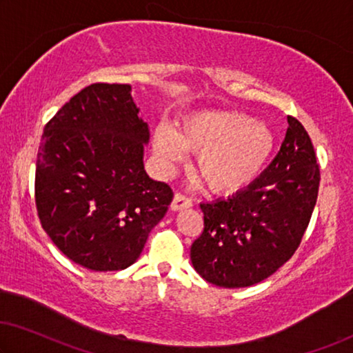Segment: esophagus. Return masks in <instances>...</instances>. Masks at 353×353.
I'll list each match as a JSON object with an SVG mask.
<instances>
[{
  "label": "esophagus",
  "mask_w": 353,
  "mask_h": 353,
  "mask_svg": "<svg viewBox=\"0 0 353 353\" xmlns=\"http://www.w3.org/2000/svg\"><path fill=\"white\" fill-rule=\"evenodd\" d=\"M188 208H192V199L187 198L185 194H182V193H176L174 198H172L171 209L182 210V209H188Z\"/></svg>",
  "instance_id": "obj_1"
}]
</instances>
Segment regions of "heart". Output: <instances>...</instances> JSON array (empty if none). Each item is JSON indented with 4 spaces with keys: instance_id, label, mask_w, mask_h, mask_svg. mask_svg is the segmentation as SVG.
Masks as SVG:
<instances>
[{
    "instance_id": "obj_1",
    "label": "heart",
    "mask_w": 353,
    "mask_h": 353,
    "mask_svg": "<svg viewBox=\"0 0 353 353\" xmlns=\"http://www.w3.org/2000/svg\"><path fill=\"white\" fill-rule=\"evenodd\" d=\"M276 147L266 123L238 110H204L183 119L172 131L159 126L152 149L161 170L196 152L194 165L210 190L236 193L250 185L265 170Z\"/></svg>"
}]
</instances>
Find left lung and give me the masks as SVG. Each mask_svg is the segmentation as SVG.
<instances>
[{
  "label": "left lung",
  "instance_id": "left-lung-1",
  "mask_svg": "<svg viewBox=\"0 0 353 353\" xmlns=\"http://www.w3.org/2000/svg\"><path fill=\"white\" fill-rule=\"evenodd\" d=\"M271 165L244 190L201 203L204 230L190 249L194 271L223 288L255 285L292 259L317 201L320 170L307 131L288 117Z\"/></svg>",
  "mask_w": 353,
  "mask_h": 353
}]
</instances>
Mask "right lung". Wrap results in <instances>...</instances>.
<instances>
[{
  "instance_id": "add662e5",
  "label": "right lung",
  "mask_w": 353,
  "mask_h": 353,
  "mask_svg": "<svg viewBox=\"0 0 353 353\" xmlns=\"http://www.w3.org/2000/svg\"><path fill=\"white\" fill-rule=\"evenodd\" d=\"M126 83H92L46 125L36 161L41 225L61 254L92 271L133 265L172 190L144 170L149 126Z\"/></svg>"
}]
</instances>
